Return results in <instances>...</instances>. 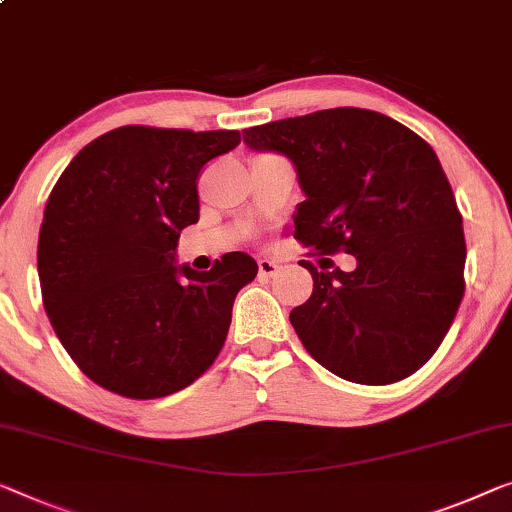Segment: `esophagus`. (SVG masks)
Instances as JSON below:
<instances>
[{
    "mask_svg": "<svg viewBox=\"0 0 512 512\" xmlns=\"http://www.w3.org/2000/svg\"><path fill=\"white\" fill-rule=\"evenodd\" d=\"M257 266H259V276H273V273L278 271V264L273 262V259H259Z\"/></svg>",
    "mask_w": 512,
    "mask_h": 512,
    "instance_id": "34e87169",
    "label": "esophagus"
}]
</instances>
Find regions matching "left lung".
<instances>
[{
    "mask_svg": "<svg viewBox=\"0 0 512 512\" xmlns=\"http://www.w3.org/2000/svg\"><path fill=\"white\" fill-rule=\"evenodd\" d=\"M243 140L296 165L305 200L294 239L308 255L356 257L349 273L301 262L312 294L289 322L308 354L368 386L421 370L460 308L467 259L462 213L430 144L361 108L271 121L246 128Z\"/></svg>",
    "mask_w": 512,
    "mask_h": 512,
    "instance_id": "obj_1",
    "label": "left lung"
}]
</instances>
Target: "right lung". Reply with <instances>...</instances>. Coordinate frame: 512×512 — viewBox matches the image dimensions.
<instances>
[{
    "label": "right lung",
    "instance_id": "add662e5",
    "mask_svg": "<svg viewBox=\"0 0 512 512\" xmlns=\"http://www.w3.org/2000/svg\"><path fill=\"white\" fill-rule=\"evenodd\" d=\"M239 142V131L121 126L61 172L38 234V280L59 342L98 386L165 398L218 358L257 262L227 253L197 273L174 264V250L200 220L202 167Z\"/></svg>",
    "mask_w": 512,
    "mask_h": 512
}]
</instances>
